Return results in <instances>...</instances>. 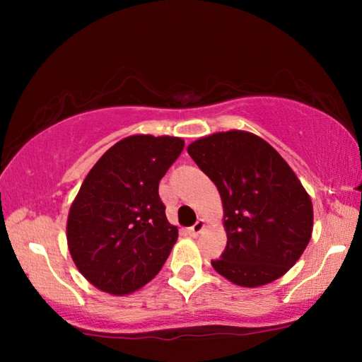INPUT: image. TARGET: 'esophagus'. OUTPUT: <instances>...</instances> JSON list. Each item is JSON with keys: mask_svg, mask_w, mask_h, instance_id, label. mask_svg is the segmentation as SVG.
Instances as JSON below:
<instances>
[{"mask_svg": "<svg viewBox=\"0 0 362 362\" xmlns=\"http://www.w3.org/2000/svg\"><path fill=\"white\" fill-rule=\"evenodd\" d=\"M204 227H206V222H204V221H202V219H199V221H197V222H196V224H194V226H192V227H189V234H191L192 237L199 235V234H201V232H202V230H204Z\"/></svg>", "mask_w": 362, "mask_h": 362, "instance_id": "34e87169", "label": "esophagus"}]
</instances>
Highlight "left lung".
<instances>
[{
    "instance_id": "left-lung-1",
    "label": "left lung",
    "mask_w": 362,
    "mask_h": 362,
    "mask_svg": "<svg viewBox=\"0 0 362 362\" xmlns=\"http://www.w3.org/2000/svg\"><path fill=\"white\" fill-rule=\"evenodd\" d=\"M187 153L219 191L227 245L211 260L232 284L255 288L285 275L313 232V204L293 170L254 133L199 138Z\"/></svg>"
}]
</instances>
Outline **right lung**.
Listing matches in <instances>:
<instances>
[{"label": "right lung", "instance_id": "add662e5", "mask_svg": "<svg viewBox=\"0 0 362 362\" xmlns=\"http://www.w3.org/2000/svg\"><path fill=\"white\" fill-rule=\"evenodd\" d=\"M177 136L132 135L103 153L67 217V245L78 272L98 290L128 295L161 270L177 240L158 185L181 155Z\"/></svg>", "mask_w": 362, "mask_h": 362}]
</instances>
